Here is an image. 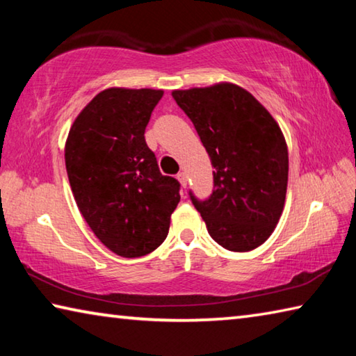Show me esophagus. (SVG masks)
I'll return each mask as SVG.
<instances>
[{
  "label": "esophagus",
  "mask_w": 356,
  "mask_h": 356,
  "mask_svg": "<svg viewBox=\"0 0 356 356\" xmlns=\"http://www.w3.org/2000/svg\"><path fill=\"white\" fill-rule=\"evenodd\" d=\"M177 179L180 185H182V188H186V184H188V179H186V174L185 172H179L177 174Z\"/></svg>",
  "instance_id": "esophagus-1"
}]
</instances>
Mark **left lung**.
I'll return each instance as SVG.
<instances>
[{"instance_id": "obj_1", "label": "left lung", "mask_w": 356, "mask_h": 356, "mask_svg": "<svg viewBox=\"0 0 356 356\" xmlns=\"http://www.w3.org/2000/svg\"><path fill=\"white\" fill-rule=\"evenodd\" d=\"M212 161L213 191L200 201L190 191L207 231L236 252L261 246L284 209L289 154L280 125L265 108L232 83L172 91Z\"/></svg>"}]
</instances>
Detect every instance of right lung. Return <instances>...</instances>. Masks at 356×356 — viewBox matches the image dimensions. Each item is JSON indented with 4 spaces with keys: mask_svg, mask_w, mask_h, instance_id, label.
I'll return each instance as SVG.
<instances>
[{
    "mask_svg": "<svg viewBox=\"0 0 356 356\" xmlns=\"http://www.w3.org/2000/svg\"><path fill=\"white\" fill-rule=\"evenodd\" d=\"M161 97V89H105L78 114L65 141L76 206L95 237L122 257L159 248L180 201V184L160 172L144 140Z\"/></svg>",
    "mask_w": 356,
    "mask_h": 356,
    "instance_id": "right-lung-1",
    "label": "right lung"
}]
</instances>
